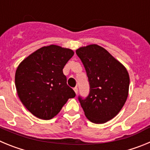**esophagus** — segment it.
I'll list each match as a JSON object with an SVG mask.
<instances>
[{"instance_id": "34e87169", "label": "esophagus", "mask_w": 150, "mask_h": 150, "mask_svg": "<svg viewBox=\"0 0 150 150\" xmlns=\"http://www.w3.org/2000/svg\"><path fill=\"white\" fill-rule=\"evenodd\" d=\"M74 91H75V93H76V95H77V93H78V88H77V87H75V88H74Z\"/></svg>"}]
</instances>
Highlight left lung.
<instances>
[{"instance_id":"8db88e82","label":"left lung","mask_w":150,"mask_h":150,"mask_svg":"<svg viewBox=\"0 0 150 150\" xmlns=\"http://www.w3.org/2000/svg\"><path fill=\"white\" fill-rule=\"evenodd\" d=\"M84 65L90 85L86 99L79 97L89 121L103 124L120 112L126 101L130 78L127 69L109 52L97 44L76 50Z\"/></svg>"}]
</instances>
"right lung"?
I'll return each instance as SVG.
<instances>
[{
  "label": "right lung",
  "instance_id": "add662e5",
  "mask_svg": "<svg viewBox=\"0 0 150 150\" xmlns=\"http://www.w3.org/2000/svg\"><path fill=\"white\" fill-rule=\"evenodd\" d=\"M74 54L71 49L50 45L36 50L18 64L15 74L17 94L36 117L51 120L69 98L76 96L63 74Z\"/></svg>",
  "mask_w": 150,
  "mask_h": 150
}]
</instances>
